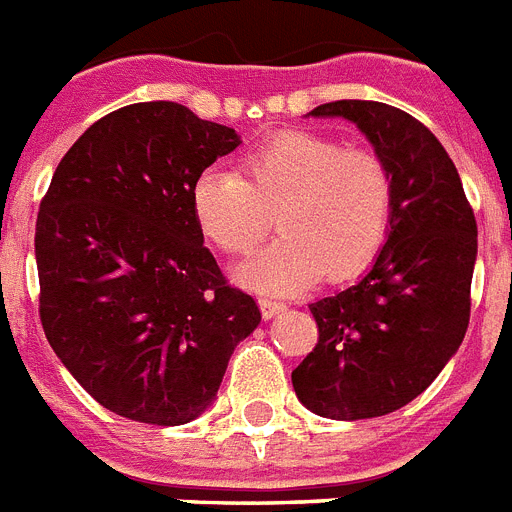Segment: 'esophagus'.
Listing matches in <instances>:
<instances>
[{"instance_id":"34e87169","label":"esophagus","mask_w":512,"mask_h":512,"mask_svg":"<svg viewBox=\"0 0 512 512\" xmlns=\"http://www.w3.org/2000/svg\"><path fill=\"white\" fill-rule=\"evenodd\" d=\"M260 309H262V317L265 319H273L275 314H281L286 309L283 301H273V299H260Z\"/></svg>"}]
</instances>
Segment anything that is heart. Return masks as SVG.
<instances>
[{
	"label": "heart",
	"instance_id": "b5f03b06",
	"mask_svg": "<svg viewBox=\"0 0 512 512\" xmlns=\"http://www.w3.org/2000/svg\"><path fill=\"white\" fill-rule=\"evenodd\" d=\"M195 229L229 257H250L273 229L281 239L239 273L260 291L293 293L324 278L350 281L379 257L391 229L394 180L366 146L317 131H278L239 159L237 175L206 170L190 188Z\"/></svg>",
	"mask_w": 512,
	"mask_h": 512
}]
</instances>
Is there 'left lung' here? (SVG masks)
I'll return each mask as SVG.
<instances>
[{"label":"left lung","instance_id":"8db88e82","mask_svg":"<svg viewBox=\"0 0 512 512\" xmlns=\"http://www.w3.org/2000/svg\"><path fill=\"white\" fill-rule=\"evenodd\" d=\"M361 128L394 180L386 244L355 286L309 306L319 340L291 373L314 415L366 420L422 394L469 327L477 219L448 151L417 118L386 102H324Z\"/></svg>","mask_w":512,"mask_h":512}]
</instances>
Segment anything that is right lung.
<instances>
[{
  "label": "right lung",
  "instance_id": "1",
  "mask_svg": "<svg viewBox=\"0 0 512 512\" xmlns=\"http://www.w3.org/2000/svg\"><path fill=\"white\" fill-rule=\"evenodd\" d=\"M239 146L180 102L126 105L74 141L35 221L38 311L53 353L105 410L185 425L260 324L190 213V188Z\"/></svg>",
  "mask_w": 512,
  "mask_h": 512
}]
</instances>
